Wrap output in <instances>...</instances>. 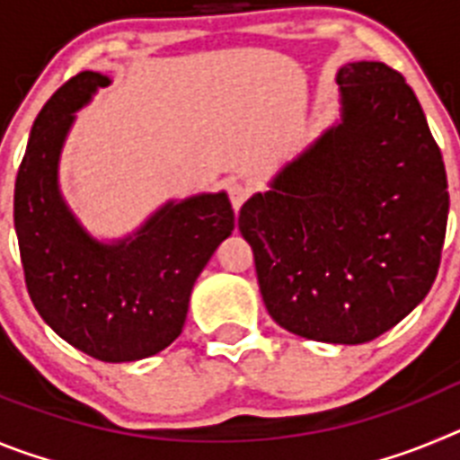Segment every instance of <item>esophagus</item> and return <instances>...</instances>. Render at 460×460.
Masks as SVG:
<instances>
[{
  "mask_svg": "<svg viewBox=\"0 0 460 460\" xmlns=\"http://www.w3.org/2000/svg\"><path fill=\"white\" fill-rule=\"evenodd\" d=\"M227 193H230V202H233V209L239 211V209H242L243 202H246V198L251 195V190H249V186L233 181V184L227 186Z\"/></svg>",
  "mask_w": 460,
  "mask_h": 460,
  "instance_id": "34e87169",
  "label": "esophagus"
}]
</instances>
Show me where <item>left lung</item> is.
Returning a JSON list of instances; mask_svg holds the SVG:
<instances>
[{
	"label": "left lung",
	"instance_id": "obj_1",
	"mask_svg": "<svg viewBox=\"0 0 460 460\" xmlns=\"http://www.w3.org/2000/svg\"><path fill=\"white\" fill-rule=\"evenodd\" d=\"M339 119L239 211L262 302L302 339L359 345L429 295L449 193L440 147L403 75L382 62L336 73Z\"/></svg>",
	"mask_w": 460,
	"mask_h": 460
}]
</instances>
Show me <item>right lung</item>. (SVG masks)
Here are the masks:
<instances>
[{
    "instance_id": "obj_1",
    "label": "right lung",
    "mask_w": 460,
    "mask_h": 460,
    "mask_svg": "<svg viewBox=\"0 0 460 460\" xmlns=\"http://www.w3.org/2000/svg\"><path fill=\"white\" fill-rule=\"evenodd\" d=\"M112 80L83 71L57 89L31 126L15 180L13 223L24 280L48 327L93 359L121 364L181 334L190 290L234 230L226 190L168 200L119 239L93 237L59 186L75 112Z\"/></svg>"
}]
</instances>
